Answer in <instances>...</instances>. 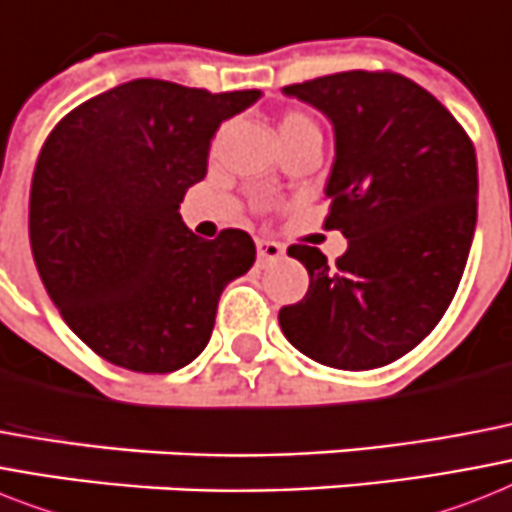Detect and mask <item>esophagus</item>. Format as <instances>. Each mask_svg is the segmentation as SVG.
Here are the masks:
<instances>
[{
    "label": "esophagus",
    "mask_w": 512,
    "mask_h": 512,
    "mask_svg": "<svg viewBox=\"0 0 512 512\" xmlns=\"http://www.w3.org/2000/svg\"><path fill=\"white\" fill-rule=\"evenodd\" d=\"M284 255V247L276 242H265V239H257V260L260 263H268V260H278Z\"/></svg>",
    "instance_id": "1"
}]
</instances>
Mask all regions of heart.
Segmentation results:
<instances>
[{
  "instance_id": "heart-1",
  "label": "heart",
  "mask_w": 512,
  "mask_h": 512,
  "mask_svg": "<svg viewBox=\"0 0 512 512\" xmlns=\"http://www.w3.org/2000/svg\"><path fill=\"white\" fill-rule=\"evenodd\" d=\"M315 128V123L307 115L302 112H286L281 123H278V136H286V134H297V131H310Z\"/></svg>"
}]
</instances>
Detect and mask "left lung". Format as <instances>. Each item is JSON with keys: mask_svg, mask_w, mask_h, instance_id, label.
I'll use <instances>...</instances> for the list:
<instances>
[{"mask_svg": "<svg viewBox=\"0 0 512 512\" xmlns=\"http://www.w3.org/2000/svg\"><path fill=\"white\" fill-rule=\"evenodd\" d=\"M334 128L328 228L336 265L294 244L310 286L278 323L292 347L339 371H371L418 347L447 313L476 231L479 170L447 107L397 73L347 70L281 89Z\"/></svg>", "mask_w": 512, "mask_h": 512, "instance_id": "1", "label": "left lung"}]
</instances>
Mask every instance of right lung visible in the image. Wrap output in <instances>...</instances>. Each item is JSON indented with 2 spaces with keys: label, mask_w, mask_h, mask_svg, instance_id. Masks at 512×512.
<instances>
[{
  "label": "right lung",
  "mask_w": 512,
  "mask_h": 512,
  "mask_svg": "<svg viewBox=\"0 0 512 512\" xmlns=\"http://www.w3.org/2000/svg\"><path fill=\"white\" fill-rule=\"evenodd\" d=\"M263 97L136 78L57 123L31 184V249L73 334L107 363L170 373L210 342L218 299L255 263L252 236L207 242L181 202L220 123Z\"/></svg>",
  "instance_id": "add662e5"
}]
</instances>
